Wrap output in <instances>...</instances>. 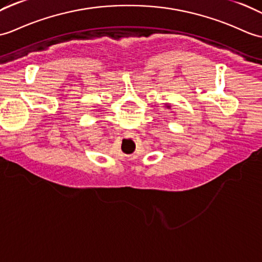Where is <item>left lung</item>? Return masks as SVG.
I'll use <instances>...</instances> for the list:
<instances>
[{
	"label": "left lung",
	"instance_id": "obj_1",
	"mask_svg": "<svg viewBox=\"0 0 262 262\" xmlns=\"http://www.w3.org/2000/svg\"><path fill=\"white\" fill-rule=\"evenodd\" d=\"M171 105H169V103H165V108H167V109H171Z\"/></svg>",
	"mask_w": 262,
	"mask_h": 262
}]
</instances>
